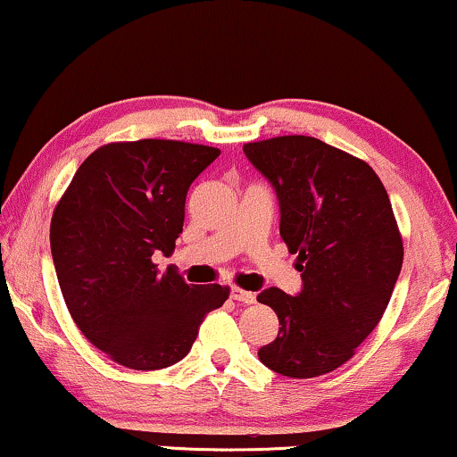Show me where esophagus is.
<instances>
[{
    "label": "esophagus",
    "mask_w": 457,
    "mask_h": 457,
    "mask_svg": "<svg viewBox=\"0 0 457 457\" xmlns=\"http://www.w3.org/2000/svg\"><path fill=\"white\" fill-rule=\"evenodd\" d=\"M230 298L237 303H244V305H252V303H256V295L254 292H247V290H241V288H230Z\"/></svg>",
    "instance_id": "34e87169"
}]
</instances>
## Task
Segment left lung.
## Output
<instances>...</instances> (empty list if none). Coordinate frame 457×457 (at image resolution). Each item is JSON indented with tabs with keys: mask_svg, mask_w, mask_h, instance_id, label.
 I'll list each match as a JSON object with an SVG mask.
<instances>
[{
	"mask_svg": "<svg viewBox=\"0 0 457 457\" xmlns=\"http://www.w3.org/2000/svg\"><path fill=\"white\" fill-rule=\"evenodd\" d=\"M273 186L279 235L298 254L301 292L267 288L258 303L279 332L258 349L264 366L309 379L339 369L373 332L403 267V239L384 184L364 161L305 135L245 144Z\"/></svg>",
	"mask_w": 457,
	"mask_h": 457,
	"instance_id": "left-lung-1",
	"label": "left lung"
}]
</instances>
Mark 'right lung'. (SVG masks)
<instances>
[{
	"mask_svg": "<svg viewBox=\"0 0 457 457\" xmlns=\"http://www.w3.org/2000/svg\"><path fill=\"white\" fill-rule=\"evenodd\" d=\"M218 148L171 139L108 144L78 167L50 222L65 305L82 335L118 364L165 369L190 352L199 324L228 288L161 275L182 233L190 184Z\"/></svg>",
	"mask_w": 457,
	"mask_h": 457,
	"instance_id": "add662e5",
	"label": "right lung"
}]
</instances>
